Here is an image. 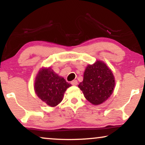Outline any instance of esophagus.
<instances>
[{"label":"esophagus","mask_w":145,"mask_h":145,"mask_svg":"<svg viewBox=\"0 0 145 145\" xmlns=\"http://www.w3.org/2000/svg\"><path fill=\"white\" fill-rule=\"evenodd\" d=\"M71 84L73 85V86H76L77 84H78V81H77L76 80H74L72 81H71Z\"/></svg>","instance_id":"1"}]
</instances>
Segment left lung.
Instances as JSON below:
<instances>
[{"label": "left lung", "mask_w": 145, "mask_h": 145, "mask_svg": "<svg viewBox=\"0 0 145 145\" xmlns=\"http://www.w3.org/2000/svg\"><path fill=\"white\" fill-rule=\"evenodd\" d=\"M114 86V74L101 61L88 65L84 71L83 81L78 84L85 98L94 105L105 102L112 94Z\"/></svg>", "instance_id": "left-lung-1"}]
</instances>
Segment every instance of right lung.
I'll return each mask as SVG.
<instances>
[{
    "label": "right lung",
    "instance_id": "add662e5",
    "mask_svg": "<svg viewBox=\"0 0 145 145\" xmlns=\"http://www.w3.org/2000/svg\"><path fill=\"white\" fill-rule=\"evenodd\" d=\"M71 86V84L49 67L39 71L35 78L34 88L41 100L54 107L62 101L65 92Z\"/></svg>",
    "mask_w": 145,
    "mask_h": 145
}]
</instances>
